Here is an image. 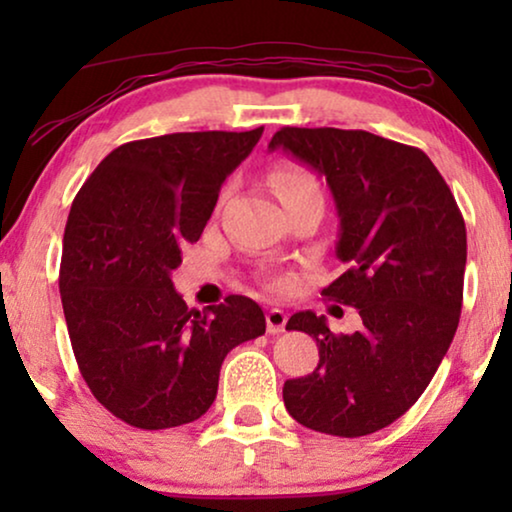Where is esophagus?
I'll return each mask as SVG.
<instances>
[{
  "mask_svg": "<svg viewBox=\"0 0 512 512\" xmlns=\"http://www.w3.org/2000/svg\"><path fill=\"white\" fill-rule=\"evenodd\" d=\"M286 321H289V314H286L284 310H279V307H272V310H268V314H265V324H268V333H282Z\"/></svg>",
  "mask_w": 512,
  "mask_h": 512,
  "instance_id": "34e87169",
  "label": "esophagus"
}]
</instances>
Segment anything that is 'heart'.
<instances>
[{
	"label": "heart",
	"mask_w": 512,
	"mask_h": 512,
	"mask_svg": "<svg viewBox=\"0 0 512 512\" xmlns=\"http://www.w3.org/2000/svg\"><path fill=\"white\" fill-rule=\"evenodd\" d=\"M270 184L282 202L303 198V195H321V186L312 172L296 165H279L270 174Z\"/></svg>",
	"instance_id": "heart-1"
}]
</instances>
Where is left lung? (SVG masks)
Returning <instances> with one entry per match:
<instances>
[{
  "label": "left lung",
  "instance_id": "obj_1",
  "mask_svg": "<svg viewBox=\"0 0 512 512\" xmlns=\"http://www.w3.org/2000/svg\"><path fill=\"white\" fill-rule=\"evenodd\" d=\"M270 151L310 165L340 216L342 275L321 291L359 310L361 328L333 333L326 317L296 312L289 331L317 340L310 375L284 382V405L307 429L359 438L405 415L429 387L457 333L466 223L422 149L366 130L282 128Z\"/></svg>",
  "mask_w": 512,
  "mask_h": 512
}]
</instances>
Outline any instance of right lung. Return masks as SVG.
Wrapping results in <instances>:
<instances>
[{
  "label": "right lung",
  "mask_w": 512,
  "mask_h": 512,
  "mask_svg": "<svg viewBox=\"0 0 512 512\" xmlns=\"http://www.w3.org/2000/svg\"><path fill=\"white\" fill-rule=\"evenodd\" d=\"M261 135L137 139L111 151L76 193L62 237V310L83 380L125 424L195 422L214 403L226 354L265 333L251 298L188 310L170 277Z\"/></svg>",
  "instance_id": "1"
}]
</instances>
